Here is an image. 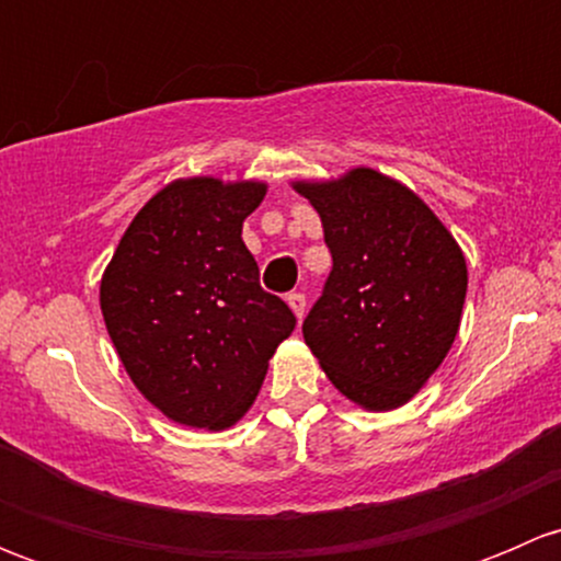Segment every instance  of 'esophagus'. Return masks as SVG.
Listing matches in <instances>:
<instances>
[{
    "instance_id": "obj_1",
    "label": "esophagus",
    "mask_w": 561,
    "mask_h": 561,
    "mask_svg": "<svg viewBox=\"0 0 561 561\" xmlns=\"http://www.w3.org/2000/svg\"><path fill=\"white\" fill-rule=\"evenodd\" d=\"M287 304H290V309L296 312L298 320H304V314H307V296H304V293H290V296H287Z\"/></svg>"
}]
</instances>
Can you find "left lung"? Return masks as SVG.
<instances>
[{
    "instance_id": "obj_1",
    "label": "left lung",
    "mask_w": 561,
    "mask_h": 561,
    "mask_svg": "<svg viewBox=\"0 0 561 561\" xmlns=\"http://www.w3.org/2000/svg\"><path fill=\"white\" fill-rule=\"evenodd\" d=\"M296 190L320 214L333 257L304 339L355 404L401 407L458 333L467 296L461 249L415 192L371 168Z\"/></svg>"
}]
</instances>
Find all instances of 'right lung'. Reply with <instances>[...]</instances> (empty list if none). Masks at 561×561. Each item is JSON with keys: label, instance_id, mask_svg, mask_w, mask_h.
I'll use <instances>...</instances> for the list:
<instances>
[{"label": "right lung", "instance_id": "right-lung-1", "mask_svg": "<svg viewBox=\"0 0 561 561\" xmlns=\"http://www.w3.org/2000/svg\"><path fill=\"white\" fill-rule=\"evenodd\" d=\"M263 195L257 181H173L140 208L103 274L100 307L129 380L184 426H233L296 328L241 241Z\"/></svg>", "mask_w": 561, "mask_h": 561}]
</instances>
